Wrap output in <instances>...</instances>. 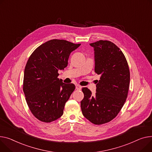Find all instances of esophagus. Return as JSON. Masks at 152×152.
I'll return each instance as SVG.
<instances>
[{
    "mask_svg": "<svg viewBox=\"0 0 152 152\" xmlns=\"http://www.w3.org/2000/svg\"><path fill=\"white\" fill-rule=\"evenodd\" d=\"M81 88H82V87L79 86V85H76V89L77 90H80V89H81Z\"/></svg>",
    "mask_w": 152,
    "mask_h": 152,
    "instance_id": "34e87169",
    "label": "esophagus"
}]
</instances>
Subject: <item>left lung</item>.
I'll use <instances>...</instances> for the list:
<instances>
[{
    "label": "left lung",
    "mask_w": 152,
    "mask_h": 152,
    "mask_svg": "<svg viewBox=\"0 0 152 152\" xmlns=\"http://www.w3.org/2000/svg\"><path fill=\"white\" fill-rule=\"evenodd\" d=\"M94 49L95 72L100 75L96 94L87 87L80 102L83 115L95 125L107 123L122 108L128 96L130 74L124 53L115 44L107 40L90 43Z\"/></svg>",
    "instance_id": "obj_1"
}]
</instances>
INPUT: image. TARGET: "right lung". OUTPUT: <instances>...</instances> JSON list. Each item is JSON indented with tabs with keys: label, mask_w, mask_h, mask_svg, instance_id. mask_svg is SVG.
<instances>
[{
	"label": "right lung",
	"mask_w": 152,
	"mask_h": 152,
	"mask_svg": "<svg viewBox=\"0 0 152 152\" xmlns=\"http://www.w3.org/2000/svg\"><path fill=\"white\" fill-rule=\"evenodd\" d=\"M80 44L51 39L38 46L26 64L23 91L33 115L43 122H51L63 115L66 102L74 90L73 84L58 79V71L68 65L71 53Z\"/></svg>",
	"instance_id": "1"
}]
</instances>
